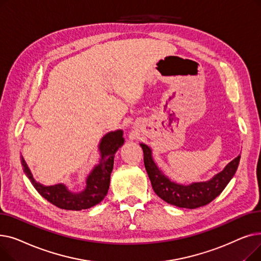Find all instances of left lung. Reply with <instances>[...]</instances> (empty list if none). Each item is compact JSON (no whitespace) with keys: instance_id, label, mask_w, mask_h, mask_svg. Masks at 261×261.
<instances>
[{"instance_id":"1","label":"left lung","mask_w":261,"mask_h":261,"mask_svg":"<svg viewBox=\"0 0 261 261\" xmlns=\"http://www.w3.org/2000/svg\"><path fill=\"white\" fill-rule=\"evenodd\" d=\"M141 147L144 152L145 168L154 193L171 205L189 210L204 206L220 195L234 176L240 161V155H238L208 181L183 185L171 181L160 170L154 163L150 147L145 144H141Z\"/></svg>"}]
</instances>
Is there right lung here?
<instances>
[{
    "label": "right lung",
    "mask_w": 261,
    "mask_h": 261,
    "mask_svg": "<svg viewBox=\"0 0 261 261\" xmlns=\"http://www.w3.org/2000/svg\"><path fill=\"white\" fill-rule=\"evenodd\" d=\"M122 130L107 133L99 143L100 160L87 177V186L81 193H72L64 184L44 186L37 182L21 155V164L38 193L48 202L62 210L81 211L90 208L101 202L108 194L110 179L114 164V154L123 144Z\"/></svg>",
    "instance_id": "obj_1"
}]
</instances>
